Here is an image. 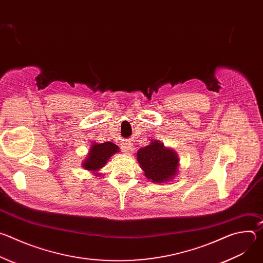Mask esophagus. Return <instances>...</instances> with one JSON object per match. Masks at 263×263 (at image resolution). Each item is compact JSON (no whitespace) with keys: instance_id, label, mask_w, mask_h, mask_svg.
Listing matches in <instances>:
<instances>
[{"instance_id":"34e87169","label":"esophagus","mask_w":263,"mask_h":263,"mask_svg":"<svg viewBox=\"0 0 263 263\" xmlns=\"http://www.w3.org/2000/svg\"><path fill=\"white\" fill-rule=\"evenodd\" d=\"M122 148H123V151H124L125 153H128V152L131 151L132 144H131L129 141H124L123 144H122Z\"/></svg>"}]
</instances>
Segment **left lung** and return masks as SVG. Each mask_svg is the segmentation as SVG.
Here are the masks:
<instances>
[{
	"label": "left lung",
	"mask_w": 263,
	"mask_h": 263,
	"mask_svg": "<svg viewBox=\"0 0 263 263\" xmlns=\"http://www.w3.org/2000/svg\"><path fill=\"white\" fill-rule=\"evenodd\" d=\"M139 162L144 175L153 182L161 183L172 179L178 170V157L173 149L165 148L159 141H153L137 152Z\"/></svg>",
	"instance_id": "obj_1"
}]
</instances>
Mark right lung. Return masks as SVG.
I'll return each mask as SVG.
<instances>
[{"mask_svg":"<svg viewBox=\"0 0 263 263\" xmlns=\"http://www.w3.org/2000/svg\"><path fill=\"white\" fill-rule=\"evenodd\" d=\"M119 152V146L112 142L95 143L91 145L89 154L83 163V167L88 171H98L103 167L107 160Z\"/></svg>","mask_w":263,"mask_h":263,"instance_id":"add662e5","label":"right lung"}]
</instances>
